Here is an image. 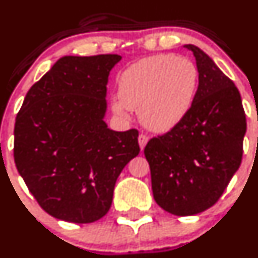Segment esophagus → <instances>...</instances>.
<instances>
[{"label": "esophagus", "instance_id": "34e87169", "mask_svg": "<svg viewBox=\"0 0 258 258\" xmlns=\"http://www.w3.org/2000/svg\"><path fill=\"white\" fill-rule=\"evenodd\" d=\"M138 141H139V146H140V149H141V150H143V149L145 148L146 144H148V141H149V137H146L145 134H140V135H139V138H138Z\"/></svg>", "mask_w": 258, "mask_h": 258}]
</instances>
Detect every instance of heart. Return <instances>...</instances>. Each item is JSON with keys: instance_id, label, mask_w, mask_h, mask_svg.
Listing matches in <instances>:
<instances>
[{"instance_id": "heart-1", "label": "heart", "mask_w": 258, "mask_h": 258, "mask_svg": "<svg viewBox=\"0 0 258 258\" xmlns=\"http://www.w3.org/2000/svg\"><path fill=\"white\" fill-rule=\"evenodd\" d=\"M198 90V70L187 57L152 55L130 65L119 77V98L110 107L128 119L130 109L139 112L141 123L152 132L165 133L188 114Z\"/></svg>"}]
</instances>
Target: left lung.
Wrapping results in <instances>:
<instances>
[{"label": "left lung", "mask_w": 258, "mask_h": 258, "mask_svg": "<svg viewBox=\"0 0 258 258\" xmlns=\"http://www.w3.org/2000/svg\"><path fill=\"white\" fill-rule=\"evenodd\" d=\"M198 69V90L185 118L144 149L155 201L188 217L214 206L239 170L246 115L239 90L198 46L187 44Z\"/></svg>", "instance_id": "left-lung-1"}]
</instances>
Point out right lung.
<instances>
[{"label":"right lung","instance_id":"obj_1","mask_svg":"<svg viewBox=\"0 0 258 258\" xmlns=\"http://www.w3.org/2000/svg\"><path fill=\"white\" fill-rule=\"evenodd\" d=\"M121 56H63L30 87L15 125V162L51 217L93 223L107 214L121 170L140 152L137 129L104 121L110 70Z\"/></svg>","mask_w":258,"mask_h":258}]
</instances>
